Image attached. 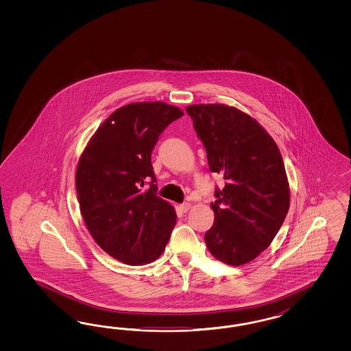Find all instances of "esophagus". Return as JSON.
I'll use <instances>...</instances> for the list:
<instances>
[{"instance_id":"34e87169","label":"esophagus","mask_w":351,"mask_h":351,"mask_svg":"<svg viewBox=\"0 0 351 351\" xmlns=\"http://www.w3.org/2000/svg\"><path fill=\"white\" fill-rule=\"evenodd\" d=\"M191 208V203L189 202H185L182 203L180 206V210L182 211V213H188L189 210Z\"/></svg>"}]
</instances>
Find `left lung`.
Instances as JSON below:
<instances>
[{
	"label": "left lung",
	"mask_w": 351,
	"mask_h": 351,
	"mask_svg": "<svg viewBox=\"0 0 351 351\" xmlns=\"http://www.w3.org/2000/svg\"><path fill=\"white\" fill-rule=\"evenodd\" d=\"M207 152L210 171L225 179L216 188L213 228L204 242L228 265L252 261L269 247L289 208V185L276 141L260 123L233 106H186Z\"/></svg>",
	"instance_id": "8db88e82"
}]
</instances>
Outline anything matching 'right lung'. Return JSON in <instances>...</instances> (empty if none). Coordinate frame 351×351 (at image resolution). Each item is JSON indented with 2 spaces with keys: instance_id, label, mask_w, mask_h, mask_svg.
Wrapping results in <instances>:
<instances>
[{
  "instance_id": "1",
  "label": "right lung",
  "mask_w": 351,
  "mask_h": 351,
  "mask_svg": "<svg viewBox=\"0 0 351 351\" xmlns=\"http://www.w3.org/2000/svg\"><path fill=\"white\" fill-rule=\"evenodd\" d=\"M182 116L163 101L122 106L96 130L78 162L75 189L86 226L123 264L157 260L170 239L176 213L157 195L150 157L165 128Z\"/></svg>"
}]
</instances>
